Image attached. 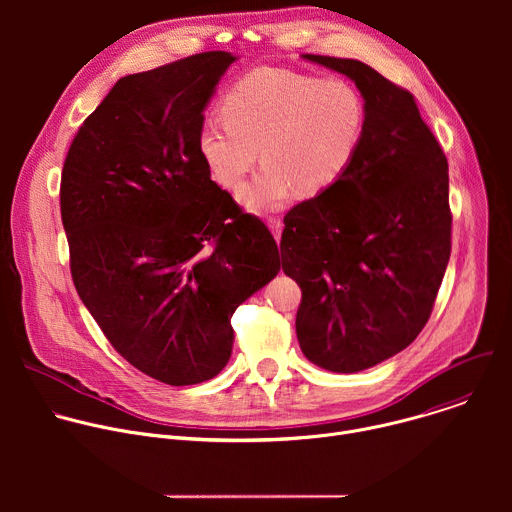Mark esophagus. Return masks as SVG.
<instances>
[{"mask_svg": "<svg viewBox=\"0 0 512 512\" xmlns=\"http://www.w3.org/2000/svg\"><path fill=\"white\" fill-rule=\"evenodd\" d=\"M267 227L271 229V233H273L275 241L279 243V239H281V231H283V223L279 221V218H269V221H267Z\"/></svg>", "mask_w": 512, "mask_h": 512, "instance_id": "esophagus-1", "label": "esophagus"}]
</instances>
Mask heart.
Listing matches in <instances>:
<instances>
[{"mask_svg": "<svg viewBox=\"0 0 512 512\" xmlns=\"http://www.w3.org/2000/svg\"><path fill=\"white\" fill-rule=\"evenodd\" d=\"M225 123L204 121L198 152L212 178L237 188L259 158L263 168L241 190V204L267 214L298 192L314 198L352 168L367 131V103L346 79H318L257 68L225 95Z\"/></svg>", "mask_w": 512, "mask_h": 512, "instance_id": "heart-1", "label": "heart"}]
</instances>
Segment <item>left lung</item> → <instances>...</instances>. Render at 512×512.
<instances>
[{
    "mask_svg": "<svg viewBox=\"0 0 512 512\" xmlns=\"http://www.w3.org/2000/svg\"><path fill=\"white\" fill-rule=\"evenodd\" d=\"M302 58L356 85L367 131L348 174L285 214L281 267L302 287L306 358L358 373L407 348L429 320L452 251L448 160L409 91L360 60Z\"/></svg>",
    "mask_w": 512,
    "mask_h": 512,
    "instance_id": "1",
    "label": "left lung"
}]
</instances>
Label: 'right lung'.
<instances>
[{
  "label": "right lung",
  "mask_w": 512,
  "mask_h": 512,
  "mask_svg": "<svg viewBox=\"0 0 512 512\" xmlns=\"http://www.w3.org/2000/svg\"><path fill=\"white\" fill-rule=\"evenodd\" d=\"M235 60L212 50L119 79L62 168L83 304L127 362L172 387L227 367L235 310L281 267L267 227L210 180L198 152L204 111Z\"/></svg>",
  "instance_id": "obj_1"
}]
</instances>
